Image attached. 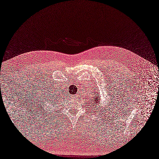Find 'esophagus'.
Here are the masks:
<instances>
[{
	"mask_svg": "<svg viewBox=\"0 0 159 159\" xmlns=\"http://www.w3.org/2000/svg\"><path fill=\"white\" fill-rule=\"evenodd\" d=\"M75 95H76V94H75Z\"/></svg>",
	"mask_w": 159,
	"mask_h": 159,
	"instance_id": "esophagus-1",
	"label": "esophagus"
}]
</instances>
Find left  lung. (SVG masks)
I'll list each match as a JSON object with an SVG mask.
<instances>
[{
	"mask_svg": "<svg viewBox=\"0 0 159 159\" xmlns=\"http://www.w3.org/2000/svg\"><path fill=\"white\" fill-rule=\"evenodd\" d=\"M98 92H96V93H97V95H95L94 96V97H95V98H93V105H95V104H98V103H99V94L98 93ZM96 106V105H95Z\"/></svg>",
	"mask_w": 159,
	"mask_h": 159,
	"instance_id": "obj_1",
	"label": "left lung"
}]
</instances>
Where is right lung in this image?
<instances>
[{"instance_id": "1", "label": "right lung", "mask_w": 159, "mask_h": 159, "mask_svg": "<svg viewBox=\"0 0 159 159\" xmlns=\"http://www.w3.org/2000/svg\"><path fill=\"white\" fill-rule=\"evenodd\" d=\"M50 95V97H48V96ZM57 96V94H56V96H53V95H50V93H49V94H48V96H47V98H49V99H50V98H51V101H54V99H55V100H56V99H57V98H56Z\"/></svg>"}]
</instances>
